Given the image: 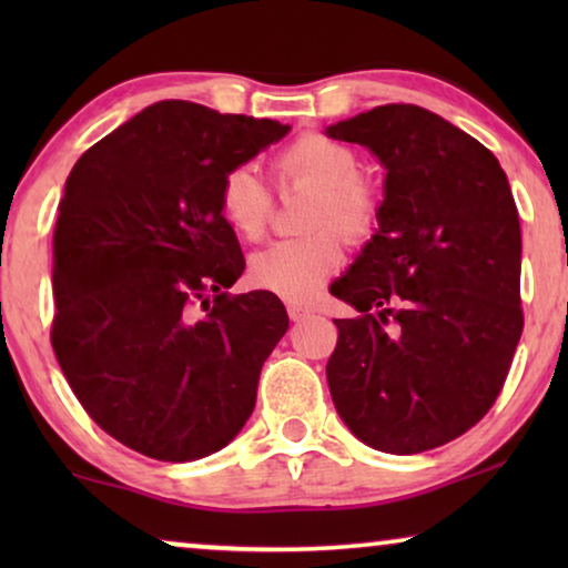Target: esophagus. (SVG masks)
<instances>
[{
  "instance_id": "34e87169",
  "label": "esophagus",
  "mask_w": 568,
  "mask_h": 568,
  "mask_svg": "<svg viewBox=\"0 0 568 568\" xmlns=\"http://www.w3.org/2000/svg\"><path fill=\"white\" fill-rule=\"evenodd\" d=\"M286 313H290V317L294 323H300V321H305V317H310V310L307 307H302V305H286Z\"/></svg>"
}]
</instances>
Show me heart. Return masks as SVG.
<instances>
[{"label": "heart", "instance_id": "heart-1", "mask_svg": "<svg viewBox=\"0 0 568 568\" xmlns=\"http://www.w3.org/2000/svg\"><path fill=\"white\" fill-rule=\"evenodd\" d=\"M359 165L354 146L321 131H307L278 150L274 158L278 185H313L317 193L307 212V227L315 232L282 240L253 255L251 282L258 290L290 302L315 300L325 278L344 263V247L335 231L348 243H364L375 235L383 220V193L359 175ZM271 209L274 196L253 165H237L224 173L220 212L237 237L255 243L266 235Z\"/></svg>", "mask_w": 568, "mask_h": 568}]
</instances>
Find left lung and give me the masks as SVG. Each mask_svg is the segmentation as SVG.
Listing matches in <instances>:
<instances>
[{"instance_id": "1", "label": "left lung", "mask_w": 568, "mask_h": 568, "mask_svg": "<svg viewBox=\"0 0 568 568\" xmlns=\"http://www.w3.org/2000/svg\"><path fill=\"white\" fill-rule=\"evenodd\" d=\"M385 165L379 230L333 297L328 367L338 416L364 445L416 455L476 426L499 398L523 336V235L507 175L478 139L418 105L328 126Z\"/></svg>"}]
</instances>
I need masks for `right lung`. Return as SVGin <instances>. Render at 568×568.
<instances>
[{"label": "right lung", "mask_w": 568, "mask_h": 568, "mask_svg": "<svg viewBox=\"0 0 568 568\" xmlns=\"http://www.w3.org/2000/svg\"><path fill=\"white\" fill-rule=\"evenodd\" d=\"M286 131L162 100L92 144L67 178L53 354L92 422L154 460H199L235 439L290 328L276 294L224 292L245 258L220 212L224 173Z\"/></svg>", "instance_id": "right-lung-1"}]
</instances>
